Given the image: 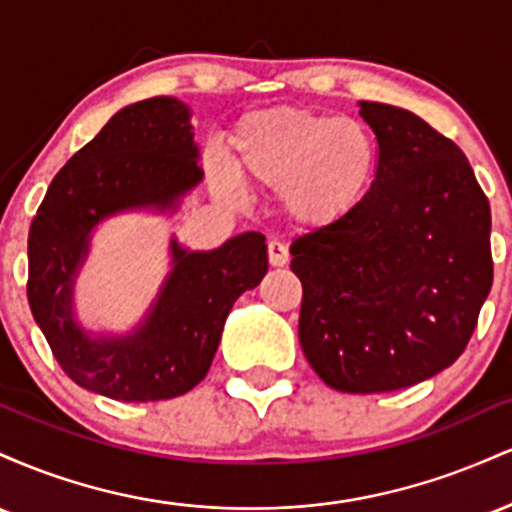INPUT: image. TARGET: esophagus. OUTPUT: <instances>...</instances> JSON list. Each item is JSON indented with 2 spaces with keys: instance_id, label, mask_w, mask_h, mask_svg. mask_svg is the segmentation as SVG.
Masks as SVG:
<instances>
[{
  "instance_id": "34e87169",
  "label": "esophagus",
  "mask_w": 512,
  "mask_h": 512,
  "mask_svg": "<svg viewBox=\"0 0 512 512\" xmlns=\"http://www.w3.org/2000/svg\"><path fill=\"white\" fill-rule=\"evenodd\" d=\"M267 255L272 267H286V264H289V250H286V245L279 243V240H272V243L267 245Z\"/></svg>"
}]
</instances>
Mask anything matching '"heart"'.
<instances>
[{
    "instance_id": "b5f03b06",
    "label": "heart",
    "mask_w": 512,
    "mask_h": 512,
    "mask_svg": "<svg viewBox=\"0 0 512 512\" xmlns=\"http://www.w3.org/2000/svg\"><path fill=\"white\" fill-rule=\"evenodd\" d=\"M375 170L378 146L363 122L305 105L252 110L231 137V173L240 185L281 192L286 211L308 226H327L354 211ZM231 173H211L223 197L236 192Z\"/></svg>"
}]
</instances>
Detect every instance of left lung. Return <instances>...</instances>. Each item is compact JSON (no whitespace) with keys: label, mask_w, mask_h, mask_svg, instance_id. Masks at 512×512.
Listing matches in <instances>:
<instances>
[{"label":"left lung","mask_w":512,"mask_h":512,"mask_svg":"<svg viewBox=\"0 0 512 512\" xmlns=\"http://www.w3.org/2000/svg\"><path fill=\"white\" fill-rule=\"evenodd\" d=\"M378 170L354 211L291 245L298 339L327 385L392 392L452 366L491 291V209L460 146L409 110L358 103Z\"/></svg>","instance_id":"8db88e82"}]
</instances>
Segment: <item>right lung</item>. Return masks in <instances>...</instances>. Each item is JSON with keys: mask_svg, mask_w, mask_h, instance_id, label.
Segmentation results:
<instances>
[{"mask_svg": "<svg viewBox=\"0 0 512 512\" xmlns=\"http://www.w3.org/2000/svg\"><path fill=\"white\" fill-rule=\"evenodd\" d=\"M190 108L156 96L122 108L50 182L28 233V303L64 373L117 402L190 392L214 361L240 293L267 274L262 233L192 252L170 240L173 269L134 332L93 337L74 320V279L98 223L132 209H178L204 170Z\"/></svg>", "mask_w": 512, "mask_h": 512, "instance_id": "obj_1", "label": "right lung"}]
</instances>
